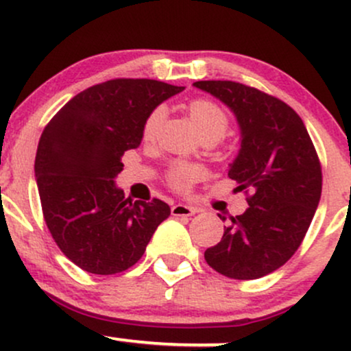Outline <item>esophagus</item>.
Here are the masks:
<instances>
[{
	"label": "esophagus",
	"mask_w": 351,
	"mask_h": 351,
	"mask_svg": "<svg viewBox=\"0 0 351 351\" xmlns=\"http://www.w3.org/2000/svg\"><path fill=\"white\" fill-rule=\"evenodd\" d=\"M171 212L174 217H191V215L195 214L197 208L186 206V204H176V206H172Z\"/></svg>",
	"instance_id": "esophagus-1"
}]
</instances>
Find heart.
Returning a JSON list of instances; mask_svg holds the SVG:
<instances>
[{
  "instance_id": "heart-1",
  "label": "heart",
  "mask_w": 351,
  "mask_h": 351,
  "mask_svg": "<svg viewBox=\"0 0 351 351\" xmlns=\"http://www.w3.org/2000/svg\"><path fill=\"white\" fill-rule=\"evenodd\" d=\"M189 116L194 123L197 132L200 134L202 139L217 143L223 137V134L228 129V116L227 112L215 102L208 99H194L187 106ZM165 116V109L162 106L154 108L145 117L143 124V136L144 139H151L157 132V128L162 123ZM199 171L189 164H176L169 171V182L177 189H187L192 180L195 179Z\"/></svg>"
}]
</instances>
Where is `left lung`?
<instances>
[{
    "label": "left lung",
    "instance_id": "8db88e82",
    "mask_svg": "<svg viewBox=\"0 0 351 351\" xmlns=\"http://www.w3.org/2000/svg\"><path fill=\"white\" fill-rule=\"evenodd\" d=\"M194 86L234 112L240 149L228 177L239 192H252L247 210L228 217L222 240L204 257L228 278H261L300 247L320 202V160L300 116L283 101L234 81Z\"/></svg>",
    "mask_w": 351,
    "mask_h": 351
}]
</instances>
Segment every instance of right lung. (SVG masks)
<instances>
[{
    "instance_id": "add662e5",
    "label": "right lung",
    "mask_w": 351,
    "mask_h": 351,
    "mask_svg": "<svg viewBox=\"0 0 351 351\" xmlns=\"http://www.w3.org/2000/svg\"><path fill=\"white\" fill-rule=\"evenodd\" d=\"M182 86L111 80L66 102L38 144L34 176L43 215L71 262L96 275L128 270L144 255L171 207L125 199L116 186L123 156L139 147L147 114Z\"/></svg>"
}]
</instances>
